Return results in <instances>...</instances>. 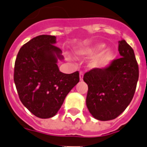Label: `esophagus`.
<instances>
[{"label":"esophagus","instance_id":"1","mask_svg":"<svg viewBox=\"0 0 147 147\" xmlns=\"http://www.w3.org/2000/svg\"><path fill=\"white\" fill-rule=\"evenodd\" d=\"M79 77H80V81H82L83 80V77H84V73L82 71H80L79 72Z\"/></svg>","mask_w":147,"mask_h":147}]
</instances>
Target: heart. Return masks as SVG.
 I'll list each match as a JSON object with an SVG mask.
<instances>
[{
	"mask_svg": "<svg viewBox=\"0 0 147 147\" xmlns=\"http://www.w3.org/2000/svg\"><path fill=\"white\" fill-rule=\"evenodd\" d=\"M105 47L104 44H96L92 46L80 48L76 51V55L81 58L94 57L90 60L89 66L93 69L102 70L111 65L114 59L115 53L113 49Z\"/></svg>",
	"mask_w": 147,
	"mask_h": 147,
	"instance_id": "heart-1",
	"label": "heart"
}]
</instances>
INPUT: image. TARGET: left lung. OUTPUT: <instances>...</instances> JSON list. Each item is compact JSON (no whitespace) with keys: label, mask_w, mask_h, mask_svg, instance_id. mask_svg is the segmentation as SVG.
I'll use <instances>...</instances> for the list:
<instances>
[{"label":"left lung","mask_w":147,"mask_h":147,"mask_svg":"<svg viewBox=\"0 0 147 147\" xmlns=\"http://www.w3.org/2000/svg\"><path fill=\"white\" fill-rule=\"evenodd\" d=\"M121 57L102 70L84 74L88 86L86 105L97 120L109 121L119 116L130 104L135 93L139 69L132 47L125 40L119 41Z\"/></svg>","instance_id":"obj_1"}]
</instances>
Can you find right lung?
<instances>
[{"instance_id": "right-lung-1", "label": "right lung", "mask_w": 147, "mask_h": 147, "mask_svg": "<svg viewBox=\"0 0 147 147\" xmlns=\"http://www.w3.org/2000/svg\"><path fill=\"white\" fill-rule=\"evenodd\" d=\"M56 37L42 34L20 48L14 67V82L22 104L35 116L49 119L62 107L65 96L79 82V73L59 71L62 51Z\"/></svg>"}]
</instances>
